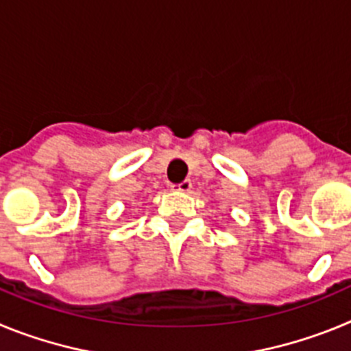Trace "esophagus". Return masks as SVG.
<instances>
[{"instance_id": "34e87169", "label": "esophagus", "mask_w": 351, "mask_h": 351, "mask_svg": "<svg viewBox=\"0 0 351 351\" xmlns=\"http://www.w3.org/2000/svg\"><path fill=\"white\" fill-rule=\"evenodd\" d=\"M191 188H193V182H191L190 179H186V181L179 182V184H172L173 191H182V193H188V191H191Z\"/></svg>"}]
</instances>
